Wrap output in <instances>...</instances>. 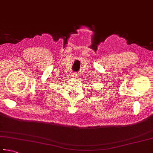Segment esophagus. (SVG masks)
I'll use <instances>...</instances> for the list:
<instances>
[{"instance_id": "1", "label": "esophagus", "mask_w": 153, "mask_h": 153, "mask_svg": "<svg viewBox=\"0 0 153 153\" xmlns=\"http://www.w3.org/2000/svg\"><path fill=\"white\" fill-rule=\"evenodd\" d=\"M72 76H73L74 78H76V77H77V74L74 73V74H73V75H72Z\"/></svg>"}]
</instances>
